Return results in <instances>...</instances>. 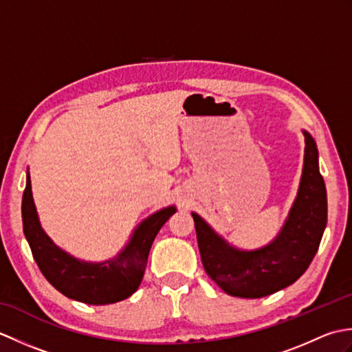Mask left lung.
I'll return each mask as SVG.
<instances>
[{
	"label": "left lung",
	"instance_id": "8db88e82",
	"mask_svg": "<svg viewBox=\"0 0 352 352\" xmlns=\"http://www.w3.org/2000/svg\"><path fill=\"white\" fill-rule=\"evenodd\" d=\"M300 189L281 231L254 251L228 245L192 213L207 275L231 296L263 298L294 284L307 271L327 226V189L319 172L318 148L307 131Z\"/></svg>",
	"mask_w": 352,
	"mask_h": 352
}]
</instances>
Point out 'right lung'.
I'll return each instance as SVG.
<instances>
[{
  "label": "right lung",
  "instance_id": "right-lung-1",
  "mask_svg": "<svg viewBox=\"0 0 352 352\" xmlns=\"http://www.w3.org/2000/svg\"><path fill=\"white\" fill-rule=\"evenodd\" d=\"M175 212L177 208L170 206L140 222L118 257L102 263H87L69 256L45 234L36 213L30 174L22 195L24 234L41 272L65 296L94 305L122 301L138 290L154 239Z\"/></svg>",
  "mask_w": 352,
  "mask_h": 352
}]
</instances>
